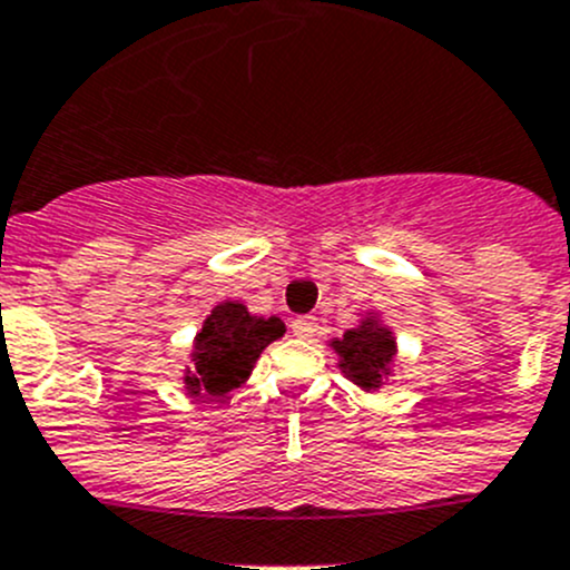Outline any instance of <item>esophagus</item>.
<instances>
[{
	"mask_svg": "<svg viewBox=\"0 0 570 570\" xmlns=\"http://www.w3.org/2000/svg\"><path fill=\"white\" fill-rule=\"evenodd\" d=\"M291 330H293V335L302 337V341H309V337L318 332V321H315L313 315H298V318H293Z\"/></svg>",
	"mask_w": 570,
	"mask_h": 570,
	"instance_id": "1",
	"label": "esophagus"
}]
</instances>
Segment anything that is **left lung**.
<instances>
[{
    "instance_id": "1",
    "label": "left lung",
    "mask_w": 570,
    "mask_h": 570,
    "mask_svg": "<svg viewBox=\"0 0 570 570\" xmlns=\"http://www.w3.org/2000/svg\"><path fill=\"white\" fill-rule=\"evenodd\" d=\"M335 352L341 354V368L348 380L357 382L360 387L371 391V387L380 385L382 374L391 365L396 346H393V337L385 326L374 324V321H365L357 330H348L341 341L332 343Z\"/></svg>"
}]
</instances>
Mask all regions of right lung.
<instances>
[{
    "label": "right lung",
    "instance_id": "1",
    "mask_svg": "<svg viewBox=\"0 0 570 570\" xmlns=\"http://www.w3.org/2000/svg\"><path fill=\"white\" fill-rule=\"evenodd\" d=\"M283 335L279 318H257L238 302L218 304L196 335V368L185 376V387L196 396H224L249 376L263 348Z\"/></svg>",
    "mask_w": 570,
    "mask_h": 570
}]
</instances>
